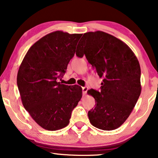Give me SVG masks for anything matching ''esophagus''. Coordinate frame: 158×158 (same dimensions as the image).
<instances>
[{
    "instance_id": "1",
    "label": "esophagus",
    "mask_w": 158,
    "mask_h": 158,
    "mask_svg": "<svg viewBox=\"0 0 158 158\" xmlns=\"http://www.w3.org/2000/svg\"><path fill=\"white\" fill-rule=\"evenodd\" d=\"M82 89H83V94H86V93H87L88 90V87H83L82 88Z\"/></svg>"
}]
</instances>
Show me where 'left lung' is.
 <instances>
[{"instance_id": "left-lung-1", "label": "left lung", "mask_w": 158, "mask_h": 158, "mask_svg": "<svg viewBox=\"0 0 158 158\" xmlns=\"http://www.w3.org/2000/svg\"><path fill=\"white\" fill-rule=\"evenodd\" d=\"M83 37L76 55H85L103 79L100 91L88 90L96 101L88 118L96 128L114 130L127 119L141 94L139 61L128 45L111 34L97 31Z\"/></svg>"}]
</instances>
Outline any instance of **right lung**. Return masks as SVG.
<instances>
[{"mask_svg": "<svg viewBox=\"0 0 158 158\" xmlns=\"http://www.w3.org/2000/svg\"><path fill=\"white\" fill-rule=\"evenodd\" d=\"M81 34L49 33L26 54L17 74L23 107L43 129L56 131L67 127L73 109L82 98V88L58 82L75 55Z\"/></svg>", "mask_w": 158, "mask_h": 158, "instance_id": "add662e5", "label": "right lung"}]
</instances>
